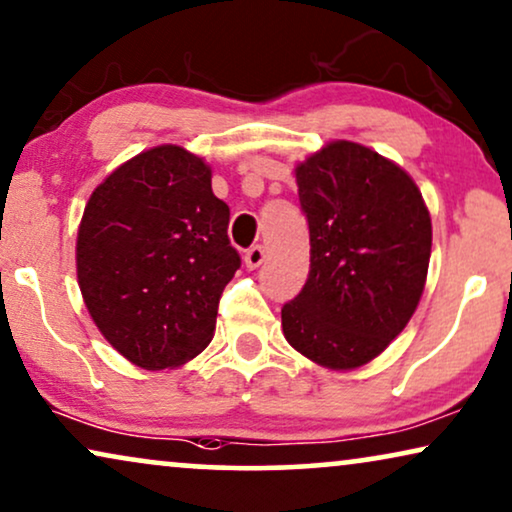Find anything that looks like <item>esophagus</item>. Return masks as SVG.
Instances as JSON below:
<instances>
[{
    "label": "esophagus",
    "instance_id": "34e87169",
    "mask_svg": "<svg viewBox=\"0 0 512 512\" xmlns=\"http://www.w3.org/2000/svg\"><path fill=\"white\" fill-rule=\"evenodd\" d=\"M264 262V248L262 245H252V248L245 250V267L257 269Z\"/></svg>",
    "mask_w": 512,
    "mask_h": 512
}]
</instances>
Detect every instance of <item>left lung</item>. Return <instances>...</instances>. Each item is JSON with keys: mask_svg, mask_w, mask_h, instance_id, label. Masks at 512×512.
<instances>
[{"mask_svg": "<svg viewBox=\"0 0 512 512\" xmlns=\"http://www.w3.org/2000/svg\"><path fill=\"white\" fill-rule=\"evenodd\" d=\"M311 269L283 304V335L306 358L351 370L403 332L424 292L431 217L412 177L356 142L297 166Z\"/></svg>", "mask_w": 512, "mask_h": 512, "instance_id": "left-lung-1", "label": "left lung"}]
</instances>
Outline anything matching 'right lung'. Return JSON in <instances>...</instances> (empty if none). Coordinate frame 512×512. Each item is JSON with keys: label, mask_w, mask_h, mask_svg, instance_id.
<instances>
[{"label": "right lung", "mask_w": 512, "mask_h": 512, "mask_svg": "<svg viewBox=\"0 0 512 512\" xmlns=\"http://www.w3.org/2000/svg\"><path fill=\"white\" fill-rule=\"evenodd\" d=\"M227 227L210 168L182 147L142 152L95 189L77 276L88 313L121 356L163 370L206 349L222 290L241 267Z\"/></svg>", "instance_id": "right-lung-1"}]
</instances>
